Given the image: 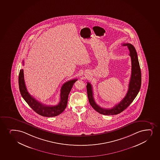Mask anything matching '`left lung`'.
<instances>
[{
    "instance_id": "left-lung-1",
    "label": "left lung",
    "mask_w": 160,
    "mask_h": 160,
    "mask_svg": "<svg viewBox=\"0 0 160 160\" xmlns=\"http://www.w3.org/2000/svg\"><path fill=\"white\" fill-rule=\"evenodd\" d=\"M122 45L126 46L128 49L132 63L131 77L128 85V92L125 98L118 104L111 109L102 108L98 105L94 100L92 86L91 84L90 83L87 82L86 86L89 103L95 110L102 115H115L122 112L133 101L140 89L141 85V70L137 51L135 50V48L131 44L124 43L122 44Z\"/></svg>"
}]
</instances>
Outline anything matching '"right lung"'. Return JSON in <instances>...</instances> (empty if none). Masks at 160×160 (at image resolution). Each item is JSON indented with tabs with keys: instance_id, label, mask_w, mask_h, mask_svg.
Returning a JSON list of instances; mask_svg holds the SVG:
<instances>
[{
	"instance_id": "right-lung-1",
	"label": "right lung",
	"mask_w": 160,
	"mask_h": 160,
	"mask_svg": "<svg viewBox=\"0 0 160 160\" xmlns=\"http://www.w3.org/2000/svg\"><path fill=\"white\" fill-rule=\"evenodd\" d=\"M24 61H23V65ZM78 79H73L63 84L60 90V100L58 104L55 106H49L42 104L35 100L28 92L25 85L23 70H20L19 75V89L21 96L30 108L38 115L44 117H55L60 115L66 108L68 104V97L72 87Z\"/></svg>"
}]
</instances>
